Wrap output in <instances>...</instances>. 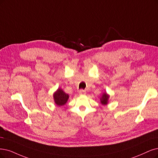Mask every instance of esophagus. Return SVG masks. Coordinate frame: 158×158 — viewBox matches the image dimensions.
Here are the masks:
<instances>
[{
	"label": "esophagus",
	"mask_w": 158,
	"mask_h": 158,
	"mask_svg": "<svg viewBox=\"0 0 158 158\" xmlns=\"http://www.w3.org/2000/svg\"><path fill=\"white\" fill-rule=\"evenodd\" d=\"M79 94L80 95H85V94H86V91L84 90H81L79 91Z\"/></svg>",
	"instance_id": "esophagus-1"
}]
</instances>
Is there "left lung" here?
Returning a JSON list of instances; mask_svg holds the SVG:
<instances>
[{
	"instance_id": "8db88e82",
	"label": "left lung",
	"mask_w": 158,
	"mask_h": 158,
	"mask_svg": "<svg viewBox=\"0 0 158 158\" xmlns=\"http://www.w3.org/2000/svg\"><path fill=\"white\" fill-rule=\"evenodd\" d=\"M110 96L107 94V92H103L102 97L100 98V103L103 106H107V105L109 103V99Z\"/></svg>"
}]
</instances>
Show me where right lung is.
Wrapping results in <instances>:
<instances>
[{"label": "right lung", "mask_w": 158, "mask_h": 158, "mask_svg": "<svg viewBox=\"0 0 158 158\" xmlns=\"http://www.w3.org/2000/svg\"><path fill=\"white\" fill-rule=\"evenodd\" d=\"M69 99V95L64 92L62 89L58 88L53 94V100L56 106L60 107L64 106Z\"/></svg>", "instance_id": "1"}]
</instances>
